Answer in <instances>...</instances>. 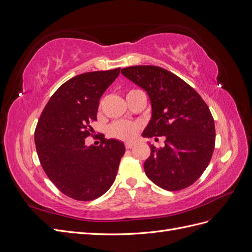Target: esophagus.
Masks as SVG:
<instances>
[{
    "label": "esophagus",
    "mask_w": 252,
    "mask_h": 252,
    "mask_svg": "<svg viewBox=\"0 0 252 252\" xmlns=\"http://www.w3.org/2000/svg\"><path fill=\"white\" fill-rule=\"evenodd\" d=\"M133 145H134V143H131V142H126V143H125V147H126L127 149H130V148H132V147H133Z\"/></svg>",
    "instance_id": "1"
}]
</instances>
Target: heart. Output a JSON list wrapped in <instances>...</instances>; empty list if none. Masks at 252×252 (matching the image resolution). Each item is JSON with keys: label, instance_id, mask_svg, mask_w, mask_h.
<instances>
[{"label": "heart", "instance_id": "heart-1", "mask_svg": "<svg viewBox=\"0 0 252 252\" xmlns=\"http://www.w3.org/2000/svg\"><path fill=\"white\" fill-rule=\"evenodd\" d=\"M139 90H130L128 94H133ZM127 94V95H128ZM140 125L130 121H118L109 127V133L111 136L123 141H132L138 135Z\"/></svg>", "mask_w": 252, "mask_h": 252}]
</instances>
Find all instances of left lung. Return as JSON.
I'll list each match as a JSON object with an SVG mask.
<instances>
[{
  "instance_id": "obj_1",
  "label": "left lung",
  "mask_w": 252,
  "mask_h": 252,
  "mask_svg": "<svg viewBox=\"0 0 252 252\" xmlns=\"http://www.w3.org/2000/svg\"><path fill=\"white\" fill-rule=\"evenodd\" d=\"M121 72L150 98L152 113L144 138H166L164 147L150 145V157L144 163L148 179L168 191L192 185L215 150V121L207 104L191 86L164 68L140 65Z\"/></svg>"
}]
</instances>
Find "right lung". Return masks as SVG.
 <instances>
[{"label":"right lung","mask_w":252,"mask_h":252,"mask_svg":"<svg viewBox=\"0 0 252 252\" xmlns=\"http://www.w3.org/2000/svg\"><path fill=\"white\" fill-rule=\"evenodd\" d=\"M120 74V68L77 75L64 83L41 114L34 132L37 156L45 173L61 192L78 201L103 195L113 184L123 142L101 139L86 146L100 98Z\"/></svg>","instance_id":"obj_1"}]
</instances>
